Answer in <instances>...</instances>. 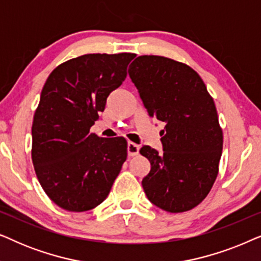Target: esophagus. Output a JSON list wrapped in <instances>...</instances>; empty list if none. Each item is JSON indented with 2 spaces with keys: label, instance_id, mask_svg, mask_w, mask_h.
I'll return each instance as SVG.
<instances>
[{
  "label": "esophagus",
  "instance_id": "obj_1",
  "mask_svg": "<svg viewBox=\"0 0 261 261\" xmlns=\"http://www.w3.org/2000/svg\"><path fill=\"white\" fill-rule=\"evenodd\" d=\"M139 145L134 144V142H128L127 144V152H128V155L129 156H134L137 155L139 153Z\"/></svg>",
  "mask_w": 261,
  "mask_h": 261
}]
</instances>
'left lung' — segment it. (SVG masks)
Returning <instances> with one entry per match:
<instances>
[{
    "instance_id": "obj_1",
    "label": "left lung",
    "mask_w": 261,
    "mask_h": 261,
    "mask_svg": "<svg viewBox=\"0 0 261 261\" xmlns=\"http://www.w3.org/2000/svg\"><path fill=\"white\" fill-rule=\"evenodd\" d=\"M128 73L148 115L165 123L163 153L149 146L140 149L151 163L141 181L145 194L165 212L191 210L219 173L223 134L214 99L195 70L166 57H138Z\"/></svg>"
}]
</instances>
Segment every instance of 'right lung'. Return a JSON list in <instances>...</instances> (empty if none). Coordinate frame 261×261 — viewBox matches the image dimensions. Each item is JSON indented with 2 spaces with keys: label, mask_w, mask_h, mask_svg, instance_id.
<instances>
[{
  "label": "right lung",
  "mask_w": 261,
  "mask_h": 261,
  "mask_svg": "<svg viewBox=\"0 0 261 261\" xmlns=\"http://www.w3.org/2000/svg\"><path fill=\"white\" fill-rule=\"evenodd\" d=\"M134 56L77 57L57 66L42 88L32 124V162L46 195L67 212L101 204L126 162V139L99 138L90 128L126 80Z\"/></svg>",
  "instance_id": "1"
}]
</instances>
